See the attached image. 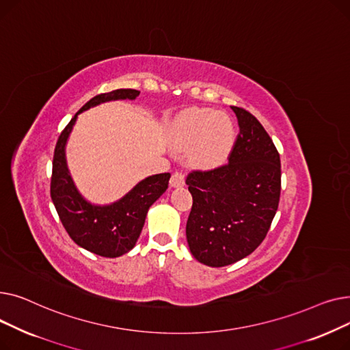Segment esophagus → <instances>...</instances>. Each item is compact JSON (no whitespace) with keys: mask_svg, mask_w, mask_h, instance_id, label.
<instances>
[{"mask_svg":"<svg viewBox=\"0 0 350 350\" xmlns=\"http://www.w3.org/2000/svg\"><path fill=\"white\" fill-rule=\"evenodd\" d=\"M185 183H186V176L183 172H174L172 174V178H170L172 187H181L185 186Z\"/></svg>","mask_w":350,"mask_h":350,"instance_id":"obj_1","label":"esophagus"}]
</instances>
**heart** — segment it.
I'll return each instance as SVG.
<instances>
[{"instance_id": "b5f03b06", "label": "heart", "mask_w": 350, "mask_h": 350, "mask_svg": "<svg viewBox=\"0 0 350 350\" xmlns=\"http://www.w3.org/2000/svg\"><path fill=\"white\" fill-rule=\"evenodd\" d=\"M173 139L183 149L194 147L196 163L213 167L227 159L235 131L226 113H217L213 109H190L177 119Z\"/></svg>"}]
</instances>
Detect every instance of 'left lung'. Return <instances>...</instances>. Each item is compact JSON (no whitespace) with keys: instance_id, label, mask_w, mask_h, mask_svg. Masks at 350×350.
I'll list each match as a JSON object with an SVG mask.
<instances>
[{"instance_id":"obj_1","label":"left lung","mask_w":350,"mask_h":350,"mask_svg":"<svg viewBox=\"0 0 350 350\" xmlns=\"http://www.w3.org/2000/svg\"><path fill=\"white\" fill-rule=\"evenodd\" d=\"M231 109L240 133L228 163L186 178L193 196L187 243L197 261L214 268L245 258L264 241L281 196L277 147L255 116Z\"/></svg>"}]
</instances>
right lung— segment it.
I'll return each instance as SVG.
<instances>
[{"instance_id":"right-lung-1","label":"right lung","mask_w":350,"mask_h":350,"mask_svg":"<svg viewBox=\"0 0 350 350\" xmlns=\"http://www.w3.org/2000/svg\"><path fill=\"white\" fill-rule=\"evenodd\" d=\"M139 94L136 89H116L92 98L66 124L53 152L51 198L61 223L79 247L106 258H116L135 247L147 211L169 187L170 173L154 174L142 180L113 204L95 206L86 201L73 185L66 167L65 144L78 115L83 110L109 100H133Z\"/></svg>"}]
</instances>
